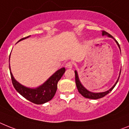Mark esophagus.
<instances>
[{"label": "esophagus", "mask_w": 129, "mask_h": 129, "mask_svg": "<svg viewBox=\"0 0 129 129\" xmlns=\"http://www.w3.org/2000/svg\"><path fill=\"white\" fill-rule=\"evenodd\" d=\"M72 67H73V63H72V62H71V61L68 62L66 64V68H68V69H71V68H72Z\"/></svg>", "instance_id": "obj_1"}]
</instances>
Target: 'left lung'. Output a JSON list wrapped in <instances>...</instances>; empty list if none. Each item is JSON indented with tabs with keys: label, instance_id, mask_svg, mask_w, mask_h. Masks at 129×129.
<instances>
[{
	"label": "left lung",
	"instance_id": "8db88e82",
	"mask_svg": "<svg viewBox=\"0 0 129 129\" xmlns=\"http://www.w3.org/2000/svg\"><path fill=\"white\" fill-rule=\"evenodd\" d=\"M102 35H106V36L109 37L113 38V39L115 41V42H116V43L117 44L118 46H119V49H120V46H119V43H118V42L116 41V40L113 37L111 36V35L109 34L108 33H107L106 31H102ZM120 50H121V49H120ZM120 74H121V71H120ZM120 74H119V77H118L117 81H116V83H115V85H113V86H112V87H111L110 90H107V91H106V92H98V93L92 92L88 91V90L86 89V88H85V87L83 86V85L81 84V82H80V80H79V76H78V74H77V71H75V83H76L77 88L80 94L82 95V96H84L85 98H89V99H94V100L99 99V98H103V97H104L106 95H107L108 94H109V93H110V92H111V90L113 89V88H114L115 86V85H116L118 81H119V77H120Z\"/></svg>",
	"mask_w": 129,
	"mask_h": 129
}]
</instances>
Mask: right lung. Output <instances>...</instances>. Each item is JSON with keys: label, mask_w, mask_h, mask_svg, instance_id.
<instances>
[{"label": "right lung", "mask_w": 129, "mask_h": 129, "mask_svg": "<svg viewBox=\"0 0 129 129\" xmlns=\"http://www.w3.org/2000/svg\"><path fill=\"white\" fill-rule=\"evenodd\" d=\"M29 37L30 36H28L27 37L23 38L19 41L25 39L26 38ZM9 68L10 71V75H11L12 82L13 86L15 88V89L23 97H24L25 99L35 104H43L46 103V102L52 99V98L56 94V90H57L58 81L61 79V77H62L63 75L64 74L65 71H66V69L64 68H61L56 72H55L42 85L39 86L37 88H30L21 85L20 83H18V81L15 79L14 77H13L11 70H10V63Z\"/></svg>", "instance_id": "add662e5"}]
</instances>
